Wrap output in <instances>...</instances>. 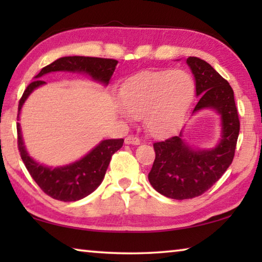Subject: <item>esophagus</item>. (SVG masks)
I'll use <instances>...</instances> for the list:
<instances>
[{
    "mask_svg": "<svg viewBox=\"0 0 262 262\" xmlns=\"http://www.w3.org/2000/svg\"><path fill=\"white\" fill-rule=\"evenodd\" d=\"M125 143L128 144V145H130V144L132 145H139L141 143V141H140L139 137L129 135V136H127L126 139H125Z\"/></svg>",
    "mask_w": 262,
    "mask_h": 262,
    "instance_id": "34e87169",
    "label": "esophagus"
}]
</instances>
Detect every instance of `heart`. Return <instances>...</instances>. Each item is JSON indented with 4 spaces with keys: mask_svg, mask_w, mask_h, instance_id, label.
I'll return each instance as SVG.
<instances>
[{
    "mask_svg": "<svg viewBox=\"0 0 262 262\" xmlns=\"http://www.w3.org/2000/svg\"><path fill=\"white\" fill-rule=\"evenodd\" d=\"M195 92L193 78L185 70H150L135 75L119 91L125 119L142 117L150 134L164 137L184 120Z\"/></svg>",
    "mask_w": 262,
    "mask_h": 262,
    "instance_id": "1",
    "label": "heart"
}]
</instances>
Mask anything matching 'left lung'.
<instances>
[{
	"label": "left lung",
	"instance_id": "left-lung-1",
	"mask_svg": "<svg viewBox=\"0 0 262 262\" xmlns=\"http://www.w3.org/2000/svg\"><path fill=\"white\" fill-rule=\"evenodd\" d=\"M186 63L192 72L199 101L192 114L211 110L220 115L221 136L215 147L201 149L179 135L154 143L156 152L148 179L158 193L174 200L199 196L209 189L231 165L239 135V119L230 84L199 57Z\"/></svg>",
	"mask_w": 262,
	"mask_h": 262
}]
</instances>
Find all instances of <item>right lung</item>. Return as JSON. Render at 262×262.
<instances>
[{"mask_svg":"<svg viewBox=\"0 0 262 262\" xmlns=\"http://www.w3.org/2000/svg\"><path fill=\"white\" fill-rule=\"evenodd\" d=\"M117 64V60L89 56H63L55 60L43 67L34 77L35 81L26 88L19 100L17 120H19L20 111L30 95L35 89L46 84L40 79L43 75L55 72L85 74L92 81L107 86ZM17 134L20 157L31 177L47 195L64 202L78 201L95 192L104 179L112 155L123 144V139L103 140L77 161L53 167L43 165L30 156L21 135L19 122L17 123Z\"/></svg>","mask_w":262,"mask_h":262,"instance_id":"1","label":"right lung"}]
</instances>
